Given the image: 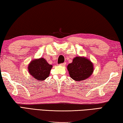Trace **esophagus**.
Masks as SVG:
<instances>
[{
  "label": "esophagus",
  "mask_w": 123,
  "mask_h": 123,
  "mask_svg": "<svg viewBox=\"0 0 123 123\" xmlns=\"http://www.w3.org/2000/svg\"><path fill=\"white\" fill-rule=\"evenodd\" d=\"M65 65H66V63H62V64H60V65L62 66H65Z\"/></svg>",
  "instance_id": "34e87169"
}]
</instances>
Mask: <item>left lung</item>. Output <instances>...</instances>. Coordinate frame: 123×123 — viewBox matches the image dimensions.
<instances>
[{"label":"left lung","instance_id":"obj_1","mask_svg":"<svg viewBox=\"0 0 123 123\" xmlns=\"http://www.w3.org/2000/svg\"><path fill=\"white\" fill-rule=\"evenodd\" d=\"M67 69L70 77L74 80L83 81L93 74V64L87 58L77 56L68 65Z\"/></svg>","mask_w":123,"mask_h":123}]
</instances>
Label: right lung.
<instances>
[{"label":"right lung","instance_id":"1","mask_svg":"<svg viewBox=\"0 0 123 123\" xmlns=\"http://www.w3.org/2000/svg\"><path fill=\"white\" fill-rule=\"evenodd\" d=\"M52 65H49L44 58L31 60L28 65V71L31 76L38 81H43L50 74Z\"/></svg>","mask_w":123,"mask_h":123}]
</instances>
